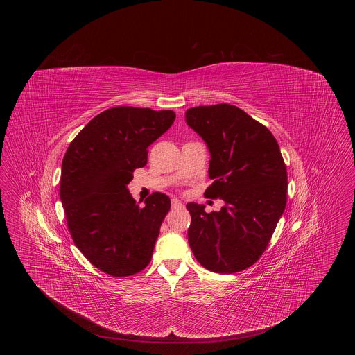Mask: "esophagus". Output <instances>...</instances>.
<instances>
[{
	"mask_svg": "<svg viewBox=\"0 0 355 355\" xmlns=\"http://www.w3.org/2000/svg\"><path fill=\"white\" fill-rule=\"evenodd\" d=\"M184 207V203L181 202V201H178V200H171V209H182Z\"/></svg>",
	"mask_w": 355,
	"mask_h": 355,
	"instance_id": "esophagus-1",
	"label": "esophagus"
}]
</instances>
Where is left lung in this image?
<instances>
[{"instance_id": "1", "label": "left lung", "mask_w": 355, "mask_h": 355, "mask_svg": "<svg viewBox=\"0 0 355 355\" xmlns=\"http://www.w3.org/2000/svg\"><path fill=\"white\" fill-rule=\"evenodd\" d=\"M186 123L205 141L209 177L206 197L220 198V211L186 205L187 239L205 269L232 274L258 261L286 206L287 171L270 130L234 105L190 107Z\"/></svg>"}]
</instances>
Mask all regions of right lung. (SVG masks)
Listing matches in <instances>:
<instances>
[{
  "mask_svg": "<svg viewBox=\"0 0 355 355\" xmlns=\"http://www.w3.org/2000/svg\"><path fill=\"white\" fill-rule=\"evenodd\" d=\"M173 110L117 106L92 119L62 159L60 197L76 246L97 269L128 277L144 270L170 198L153 193L139 206L128 185L148 162V148L169 130Z\"/></svg>",
  "mask_w": 355,
  "mask_h": 355,
  "instance_id": "1",
  "label": "right lung"
}]
</instances>
